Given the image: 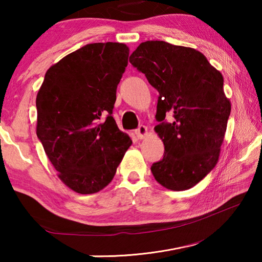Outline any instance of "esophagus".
<instances>
[{"instance_id":"1","label":"esophagus","mask_w":262,"mask_h":262,"mask_svg":"<svg viewBox=\"0 0 262 262\" xmlns=\"http://www.w3.org/2000/svg\"><path fill=\"white\" fill-rule=\"evenodd\" d=\"M135 134H136V137H137V139H139V140L144 139V137L147 136V134H148V128L145 127V126H143V125H141V126L135 130Z\"/></svg>"}]
</instances>
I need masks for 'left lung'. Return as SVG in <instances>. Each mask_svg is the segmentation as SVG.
I'll use <instances>...</instances> for the list:
<instances>
[{
  "instance_id": "left-lung-1",
  "label": "left lung",
  "mask_w": 262,
  "mask_h": 262,
  "mask_svg": "<svg viewBox=\"0 0 262 262\" xmlns=\"http://www.w3.org/2000/svg\"><path fill=\"white\" fill-rule=\"evenodd\" d=\"M129 62L159 94L155 132L165 151L151 166L155 179L171 190L192 188L219 162L231 112L223 76L201 52L159 40L140 43Z\"/></svg>"
}]
</instances>
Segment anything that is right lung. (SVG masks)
Instances as JSON below:
<instances>
[{"mask_svg":"<svg viewBox=\"0 0 262 262\" xmlns=\"http://www.w3.org/2000/svg\"><path fill=\"white\" fill-rule=\"evenodd\" d=\"M128 56L125 43H89L53 64L38 91L37 136L76 193L105 188L133 143L112 117Z\"/></svg>","mask_w":262,"mask_h":262,"instance_id":"obj_1","label":"right lung"}]
</instances>
